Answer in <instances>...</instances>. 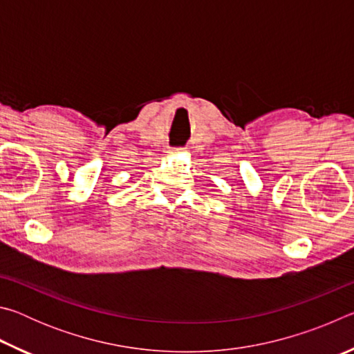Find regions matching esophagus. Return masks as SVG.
<instances>
[{
	"instance_id": "1",
	"label": "esophagus",
	"mask_w": 354,
	"mask_h": 354,
	"mask_svg": "<svg viewBox=\"0 0 354 354\" xmlns=\"http://www.w3.org/2000/svg\"><path fill=\"white\" fill-rule=\"evenodd\" d=\"M176 151H179V148H169V149H167V153H176Z\"/></svg>"
}]
</instances>
